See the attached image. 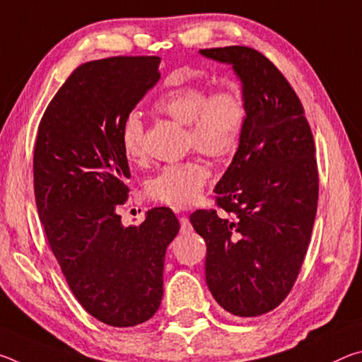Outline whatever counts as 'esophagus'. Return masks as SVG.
Segmentation results:
<instances>
[{
	"label": "esophagus",
	"instance_id": "esophagus-1",
	"mask_svg": "<svg viewBox=\"0 0 362 362\" xmlns=\"http://www.w3.org/2000/svg\"><path fill=\"white\" fill-rule=\"evenodd\" d=\"M192 223H189L188 217H180V231L182 233H189L192 231Z\"/></svg>",
	"mask_w": 362,
	"mask_h": 362
}]
</instances>
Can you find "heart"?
<instances>
[{
    "instance_id": "heart-1",
    "label": "heart",
    "mask_w": 362,
    "mask_h": 362,
    "mask_svg": "<svg viewBox=\"0 0 362 362\" xmlns=\"http://www.w3.org/2000/svg\"><path fill=\"white\" fill-rule=\"evenodd\" d=\"M156 112L187 126V144L196 151L212 158L231 155L240 142L246 108L233 90H218L209 95L204 86L187 84L164 93L155 103ZM119 145L129 161L145 158L144 122L132 112L122 121ZM211 169L201 159L170 164L153 177L146 194L156 203L170 207H188L199 198L209 179Z\"/></svg>"
}]
</instances>
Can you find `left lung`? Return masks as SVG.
Here are the masks:
<instances>
[{"instance_id":"1","label":"left lung","mask_w":362,"mask_h":362,"mask_svg":"<svg viewBox=\"0 0 362 362\" xmlns=\"http://www.w3.org/2000/svg\"><path fill=\"white\" fill-rule=\"evenodd\" d=\"M199 54L231 65L246 122L214 189L223 216L196 211L189 222L206 241L212 297L231 315L254 317L283 302L302 268L320 189L315 140L296 90L263 54L246 46Z\"/></svg>"}]
</instances>
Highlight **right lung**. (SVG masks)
I'll list each match as a JSON object with an SVG mask.
<instances>
[{
    "label": "right lung",
    "mask_w": 362,
    "mask_h": 362,
    "mask_svg": "<svg viewBox=\"0 0 362 362\" xmlns=\"http://www.w3.org/2000/svg\"><path fill=\"white\" fill-rule=\"evenodd\" d=\"M159 64L146 56L78 66L47 105L35 144V199L49 246L83 308L113 327L156 313L166 249L180 230L169 207H153L139 226L116 212L131 179L121 124L159 81Z\"/></svg>",
    "instance_id": "add662e5"
}]
</instances>
